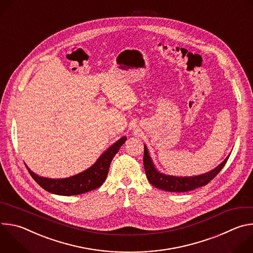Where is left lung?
Returning a JSON list of instances; mask_svg holds the SVG:
<instances>
[{"label":"left lung","mask_w":253,"mask_h":253,"mask_svg":"<svg viewBox=\"0 0 253 253\" xmlns=\"http://www.w3.org/2000/svg\"><path fill=\"white\" fill-rule=\"evenodd\" d=\"M228 158H229V155L217 167L202 175L192 176V177L191 176L189 177L171 176V175H166L157 171V169L155 168L150 158L147 147L144 145L143 163H144V169H145L148 181L156 188L169 191V192H187L209 183L211 180L220 172V170L223 168V166L227 162Z\"/></svg>","instance_id":"obj_1"}]
</instances>
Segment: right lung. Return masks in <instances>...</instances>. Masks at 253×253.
<instances>
[{
  "instance_id": "1",
  "label": "right lung",
  "mask_w": 253,
  "mask_h": 253,
  "mask_svg": "<svg viewBox=\"0 0 253 253\" xmlns=\"http://www.w3.org/2000/svg\"><path fill=\"white\" fill-rule=\"evenodd\" d=\"M126 139V137L120 138L112 146L108 148L90 168L68 178L51 179L42 177L32 172L27 165L26 167L35 181L50 193L65 196L86 193L103 184L108 175L113 157L119 151Z\"/></svg>"
}]
</instances>
